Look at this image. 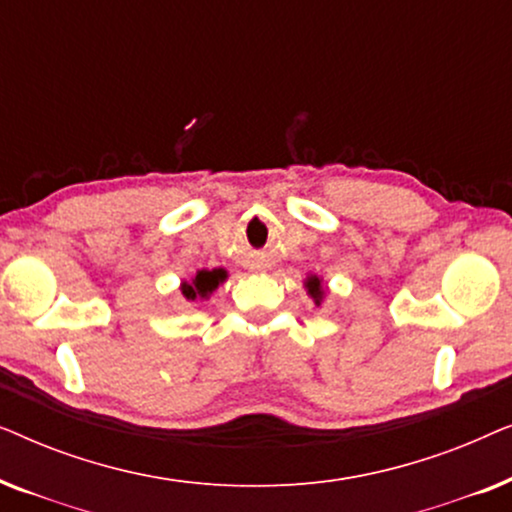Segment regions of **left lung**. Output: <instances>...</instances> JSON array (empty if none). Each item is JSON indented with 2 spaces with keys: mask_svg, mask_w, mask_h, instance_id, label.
I'll return each instance as SVG.
<instances>
[{
  "mask_svg": "<svg viewBox=\"0 0 512 512\" xmlns=\"http://www.w3.org/2000/svg\"><path fill=\"white\" fill-rule=\"evenodd\" d=\"M303 289H305V293L312 298V303L317 305V307H321V303H324L326 296H328V282H326L324 277L312 275V272L303 279Z\"/></svg>",
  "mask_w": 512,
  "mask_h": 512,
  "instance_id": "obj_1",
  "label": "left lung"
}]
</instances>
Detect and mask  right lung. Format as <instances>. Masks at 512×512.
Here are the masks:
<instances>
[{
	"instance_id": "add662e5",
	"label": "right lung",
	"mask_w": 512,
	"mask_h": 512,
	"mask_svg": "<svg viewBox=\"0 0 512 512\" xmlns=\"http://www.w3.org/2000/svg\"><path fill=\"white\" fill-rule=\"evenodd\" d=\"M226 279H228L226 268H212V270L202 268L195 272L191 279H184V282L179 284V291L188 303H198V300L202 303V300H209V296H212V293L219 289Z\"/></svg>"
}]
</instances>
